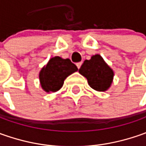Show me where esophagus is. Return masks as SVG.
Masks as SVG:
<instances>
[{
  "label": "esophagus",
  "instance_id": "esophagus-1",
  "mask_svg": "<svg viewBox=\"0 0 146 146\" xmlns=\"http://www.w3.org/2000/svg\"><path fill=\"white\" fill-rule=\"evenodd\" d=\"M81 65H82V62H77V63H76V66H77L78 69L81 66Z\"/></svg>",
  "mask_w": 146,
  "mask_h": 146
}]
</instances>
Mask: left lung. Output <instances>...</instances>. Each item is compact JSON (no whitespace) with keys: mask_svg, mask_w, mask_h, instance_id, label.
Listing matches in <instances>:
<instances>
[{"mask_svg":"<svg viewBox=\"0 0 146 146\" xmlns=\"http://www.w3.org/2000/svg\"><path fill=\"white\" fill-rule=\"evenodd\" d=\"M79 72L87 78L90 87L99 92L107 90L114 77L112 69L98 54L93 56L90 60H85Z\"/></svg>","mask_w":146,"mask_h":146,"instance_id":"obj_1","label":"left lung"}]
</instances>
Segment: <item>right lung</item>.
<instances>
[{"label": "right lung", "instance_id": "right-lung-1", "mask_svg": "<svg viewBox=\"0 0 146 146\" xmlns=\"http://www.w3.org/2000/svg\"><path fill=\"white\" fill-rule=\"evenodd\" d=\"M77 70V66L69 58H52L40 72V80L43 89L46 92L58 91L62 87L65 79Z\"/></svg>", "mask_w": 146, "mask_h": 146}]
</instances>
